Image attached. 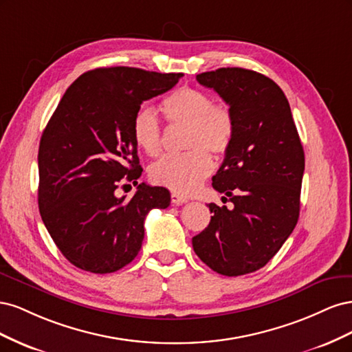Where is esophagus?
I'll return each instance as SVG.
<instances>
[{
	"instance_id": "34e87169",
	"label": "esophagus",
	"mask_w": 352,
	"mask_h": 352,
	"mask_svg": "<svg viewBox=\"0 0 352 352\" xmlns=\"http://www.w3.org/2000/svg\"><path fill=\"white\" fill-rule=\"evenodd\" d=\"M185 202H188V198L179 195L176 192L172 194V204L173 206H182V204H185Z\"/></svg>"
}]
</instances>
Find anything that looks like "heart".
I'll return each mask as SVG.
<instances>
[{"mask_svg":"<svg viewBox=\"0 0 352 352\" xmlns=\"http://www.w3.org/2000/svg\"><path fill=\"white\" fill-rule=\"evenodd\" d=\"M162 111L170 124L186 126L184 146L186 153L164 155L150 167L151 182L180 195L195 192L212 168L208 154H226L235 138V116L226 104H214L211 95L184 87L162 102ZM132 136L138 148L155 155L162 150V127L150 107H141L133 116Z\"/></svg>","mask_w":352,"mask_h":352,"instance_id":"heart-1","label":"heart"}]
</instances>
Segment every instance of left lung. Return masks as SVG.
<instances>
[{
    "label": "left lung",
    "instance_id": "left-lung-1",
    "mask_svg": "<svg viewBox=\"0 0 352 352\" xmlns=\"http://www.w3.org/2000/svg\"><path fill=\"white\" fill-rule=\"evenodd\" d=\"M235 116V138L212 188L233 208L208 204V226L192 238L195 254L211 270L241 276L264 267L292 233L300 216L304 150L289 102L270 78L221 67L197 74ZM225 198V197H223Z\"/></svg>",
    "mask_w": 352,
    "mask_h": 352
}]
</instances>
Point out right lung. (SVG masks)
Listing matches in <instances>:
<instances>
[{"label":"right lung","mask_w":352,"mask_h":352,"mask_svg":"<svg viewBox=\"0 0 352 352\" xmlns=\"http://www.w3.org/2000/svg\"><path fill=\"white\" fill-rule=\"evenodd\" d=\"M182 73L100 67L83 73L63 95L39 142L38 206L61 254L91 273L129 264L144 241L153 208H167L166 188L138 185L117 197L120 183L138 184L142 168L132 136L141 104L172 89Z\"/></svg>","instance_id":"obj_1"}]
</instances>
